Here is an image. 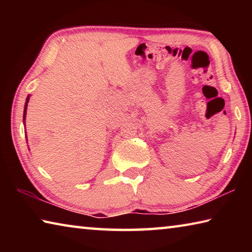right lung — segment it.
<instances>
[{
    "label": "right lung",
    "mask_w": 252,
    "mask_h": 252,
    "mask_svg": "<svg viewBox=\"0 0 252 252\" xmlns=\"http://www.w3.org/2000/svg\"><path fill=\"white\" fill-rule=\"evenodd\" d=\"M29 100H30V95H28L27 101H25V104H24V112H23V123H24V125H25V117H27V109H28Z\"/></svg>",
    "instance_id": "1"
}]
</instances>
